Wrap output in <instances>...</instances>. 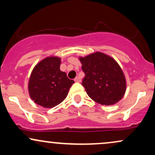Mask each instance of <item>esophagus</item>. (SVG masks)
Returning a JSON list of instances; mask_svg holds the SVG:
<instances>
[{"label":"esophagus","instance_id":"esophagus-1","mask_svg":"<svg viewBox=\"0 0 155 155\" xmlns=\"http://www.w3.org/2000/svg\"><path fill=\"white\" fill-rule=\"evenodd\" d=\"M81 79H80V78L79 77V76H76V77L75 78V79H74V81H75V82H77V83H79V82H81Z\"/></svg>","mask_w":155,"mask_h":155}]
</instances>
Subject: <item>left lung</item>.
<instances>
[{
  "label": "left lung",
  "mask_w": 155,
  "mask_h": 155,
  "mask_svg": "<svg viewBox=\"0 0 155 155\" xmlns=\"http://www.w3.org/2000/svg\"><path fill=\"white\" fill-rule=\"evenodd\" d=\"M85 76L82 86L89 97L97 104L111 106L123 97L126 79L118 63L109 55L96 51L79 57Z\"/></svg>",
  "instance_id": "obj_1"
}]
</instances>
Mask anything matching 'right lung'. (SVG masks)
<instances>
[{
  "label": "right lung",
  "instance_id": "1",
  "mask_svg": "<svg viewBox=\"0 0 155 155\" xmlns=\"http://www.w3.org/2000/svg\"><path fill=\"white\" fill-rule=\"evenodd\" d=\"M61 59L49 56L38 62L32 71L28 81L31 100L46 108H53L65 100L74 81L60 69Z\"/></svg>",
  "mask_w": 155,
  "mask_h": 155
}]
</instances>
